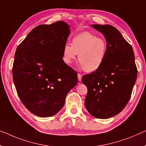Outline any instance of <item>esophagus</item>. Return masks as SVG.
<instances>
[{
	"label": "esophagus",
	"instance_id": "esophagus-1",
	"mask_svg": "<svg viewBox=\"0 0 146 146\" xmlns=\"http://www.w3.org/2000/svg\"><path fill=\"white\" fill-rule=\"evenodd\" d=\"M81 79H82V75L80 73H78V80H79V81H80Z\"/></svg>",
	"mask_w": 146,
	"mask_h": 146
}]
</instances>
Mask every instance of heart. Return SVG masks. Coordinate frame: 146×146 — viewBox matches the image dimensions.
Instances as JSON below:
<instances>
[{"instance_id": "obj_1", "label": "heart", "mask_w": 146, "mask_h": 146, "mask_svg": "<svg viewBox=\"0 0 146 146\" xmlns=\"http://www.w3.org/2000/svg\"><path fill=\"white\" fill-rule=\"evenodd\" d=\"M108 44L105 39L90 32H83L72 39V43L66 44L63 49V60L70 65L78 55L80 67L88 73L100 69L106 60Z\"/></svg>"}]
</instances>
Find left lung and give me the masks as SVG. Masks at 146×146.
I'll use <instances>...</instances> for the list:
<instances>
[{"mask_svg": "<svg viewBox=\"0 0 146 146\" xmlns=\"http://www.w3.org/2000/svg\"><path fill=\"white\" fill-rule=\"evenodd\" d=\"M92 26L105 36L108 50L100 68L82 77V83L88 89L84 104L92 116L108 119L127 106L138 70L131 45L116 28L110 25Z\"/></svg>", "mask_w": 146, "mask_h": 146, "instance_id": "1", "label": "left lung"}]
</instances>
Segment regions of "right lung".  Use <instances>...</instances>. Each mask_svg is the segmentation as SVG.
<instances>
[{
    "mask_svg": "<svg viewBox=\"0 0 146 146\" xmlns=\"http://www.w3.org/2000/svg\"><path fill=\"white\" fill-rule=\"evenodd\" d=\"M70 29L64 21L35 27L17 46L12 76L17 94L36 116L51 117L63 108L77 73L62 60Z\"/></svg>",
    "mask_w": 146,
    "mask_h": 146,
    "instance_id": "right-lung-1",
    "label": "right lung"
}]
</instances>
